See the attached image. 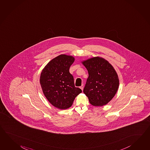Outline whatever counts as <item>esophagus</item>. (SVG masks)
<instances>
[{
	"mask_svg": "<svg viewBox=\"0 0 150 150\" xmlns=\"http://www.w3.org/2000/svg\"><path fill=\"white\" fill-rule=\"evenodd\" d=\"M80 88L81 89V90H83V88H84V85H82L80 86Z\"/></svg>",
	"mask_w": 150,
	"mask_h": 150,
	"instance_id": "1",
	"label": "esophagus"
}]
</instances>
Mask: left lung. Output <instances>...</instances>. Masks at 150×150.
Instances as JSON below:
<instances>
[{
  "label": "left lung",
  "mask_w": 150,
  "mask_h": 150,
  "mask_svg": "<svg viewBox=\"0 0 150 150\" xmlns=\"http://www.w3.org/2000/svg\"><path fill=\"white\" fill-rule=\"evenodd\" d=\"M86 68L88 77L84 87V93L90 104L103 106L115 97L119 85L118 76L108 60L95 57L81 62Z\"/></svg>",
  "instance_id": "1"
}]
</instances>
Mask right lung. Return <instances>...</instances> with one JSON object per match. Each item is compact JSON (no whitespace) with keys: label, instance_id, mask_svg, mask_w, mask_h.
Instances as JSON below:
<instances>
[{"label":"right lung","instance_id":"right-lung-1","mask_svg":"<svg viewBox=\"0 0 150 150\" xmlns=\"http://www.w3.org/2000/svg\"><path fill=\"white\" fill-rule=\"evenodd\" d=\"M74 61L73 56L60 54L50 61L42 70L40 84L47 100L56 108H70L75 98L82 91L75 87L70 66Z\"/></svg>","mask_w":150,"mask_h":150}]
</instances>
